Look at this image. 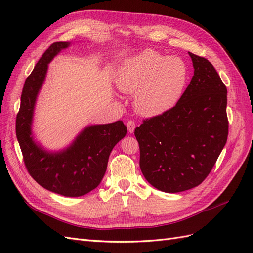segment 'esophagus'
<instances>
[{
	"label": "esophagus",
	"instance_id": "obj_1",
	"mask_svg": "<svg viewBox=\"0 0 253 253\" xmlns=\"http://www.w3.org/2000/svg\"><path fill=\"white\" fill-rule=\"evenodd\" d=\"M126 127H127V131H128V133H133V132H134V129H135V127H136L135 121H134V120H128V121H127V124H126Z\"/></svg>",
	"mask_w": 253,
	"mask_h": 253
}]
</instances>
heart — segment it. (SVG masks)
I'll list each match as a JSON object with an SVG mask.
<instances>
[{"label": "heart", "instance_id": "1", "mask_svg": "<svg viewBox=\"0 0 253 253\" xmlns=\"http://www.w3.org/2000/svg\"><path fill=\"white\" fill-rule=\"evenodd\" d=\"M189 80L185 60L154 49H145L125 60L116 75L119 89L135 94V110L150 117L173 109L181 100Z\"/></svg>", "mask_w": 253, "mask_h": 253}]
</instances>
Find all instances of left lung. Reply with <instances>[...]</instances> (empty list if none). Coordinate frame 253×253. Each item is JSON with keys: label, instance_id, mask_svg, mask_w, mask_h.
I'll return each instance as SVG.
<instances>
[{"label": "left lung", "instance_id": "8db88e82", "mask_svg": "<svg viewBox=\"0 0 253 253\" xmlns=\"http://www.w3.org/2000/svg\"><path fill=\"white\" fill-rule=\"evenodd\" d=\"M194 75L173 109L135 128L139 166L153 187L167 193L197 187L227 142V88L204 57L189 52Z\"/></svg>", "mask_w": 253, "mask_h": 253}]
</instances>
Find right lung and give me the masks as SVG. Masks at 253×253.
Returning <instances> with one entry per match:
<instances>
[{
    "mask_svg": "<svg viewBox=\"0 0 253 253\" xmlns=\"http://www.w3.org/2000/svg\"><path fill=\"white\" fill-rule=\"evenodd\" d=\"M70 43H52L38 61L25 80L21 105L16 119L17 138L24 165L40 186L63 196L77 197L90 192L102 180L113 148L126 134V126L118 120L113 124L90 126L70 148L48 153L33 140L32 126L36 98L47 71V64Z\"/></svg>",
    "mask_w": 253,
    "mask_h": 253,
    "instance_id": "obj_1",
    "label": "right lung"
}]
</instances>
